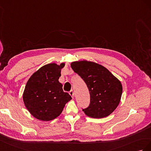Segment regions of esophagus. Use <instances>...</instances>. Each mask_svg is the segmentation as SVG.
Returning a JSON list of instances; mask_svg holds the SVG:
<instances>
[{
  "instance_id": "obj_1",
  "label": "esophagus",
  "mask_w": 151,
  "mask_h": 151,
  "mask_svg": "<svg viewBox=\"0 0 151 151\" xmlns=\"http://www.w3.org/2000/svg\"><path fill=\"white\" fill-rule=\"evenodd\" d=\"M69 93H70V95L71 96L72 98L74 97V92H73V90H71V91H70V92H69Z\"/></svg>"
}]
</instances>
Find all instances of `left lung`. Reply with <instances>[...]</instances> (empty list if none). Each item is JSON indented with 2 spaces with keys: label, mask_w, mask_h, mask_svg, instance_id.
Segmentation results:
<instances>
[{
  "label": "left lung",
  "mask_w": 151,
  "mask_h": 151,
  "mask_svg": "<svg viewBox=\"0 0 151 151\" xmlns=\"http://www.w3.org/2000/svg\"><path fill=\"white\" fill-rule=\"evenodd\" d=\"M71 67L84 80L90 92V104L83 109L85 114L93 118L110 115L121 100V81L106 68L92 61H75L71 63Z\"/></svg>",
  "instance_id": "left-lung-1"
}]
</instances>
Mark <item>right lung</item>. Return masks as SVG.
Segmentation results:
<instances>
[{
    "instance_id": "right-lung-1",
    "label": "right lung",
    "mask_w": 151,
    "mask_h": 151,
    "mask_svg": "<svg viewBox=\"0 0 151 151\" xmlns=\"http://www.w3.org/2000/svg\"><path fill=\"white\" fill-rule=\"evenodd\" d=\"M65 63L43 66L30 76L23 93L24 106L33 117L44 122L53 120L61 114L72 98L64 92L59 81Z\"/></svg>"
}]
</instances>
